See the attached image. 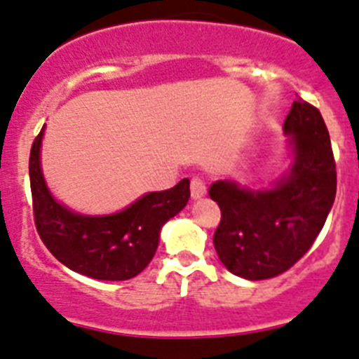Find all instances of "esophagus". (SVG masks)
<instances>
[{
  "instance_id": "esophagus-1",
  "label": "esophagus",
  "mask_w": 359,
  "mask_h": 359,
  "mask_svg": "<svg viewBox=\"0 0 359 359\" xmlns=\"http://www.w3.org/2000/svg\"><path fill=\"white\" fill-rule=\"evenodd\" d=\"M205 195V184L204 180L198 179V177H193L191 179V198L193 201H198Z\"/></svg>"
}]
</instances>
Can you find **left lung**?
Masks as SVG:
<instances>
[{"label":"left lung","instance_id":"left-lung-1","mask_svg":"<svg viewBox=\"0 0 359 359\" xmlns=\"http://www.w3.org/2000/svg\"><path fill=\"white\" fill-rule=\"evenodd\" d=\"M291 166L269 189L235 180L211 184L210 197L222 211L213 236L227 271L245 280L285 273L311 249L336 197V162L318 108L296 99L285 117Z\"/></svg>","mask_w":359,"mask_h":359}]
</instances>
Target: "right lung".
<instances>
[{
    "instance_id": "add662e5",
    "label": "right lung",
    "mask_w": 359,
    "mask_h": 359,
    "mask_svg": "<svg viewBox=\"0 0 359 359\" xmlns=\"http://www.w3.org/2000/svg\"><path fill=\"white\" fill-rule=\"evenodd\" d=\"M45 126L30 149L29 173L34 220L50 253L68 269L95 280H130L146 269L158 245L162 226L186 208L189 180L166 191H151L111 215H81L57 202L41 170Z\"/></svg>"
}]
</instances>
